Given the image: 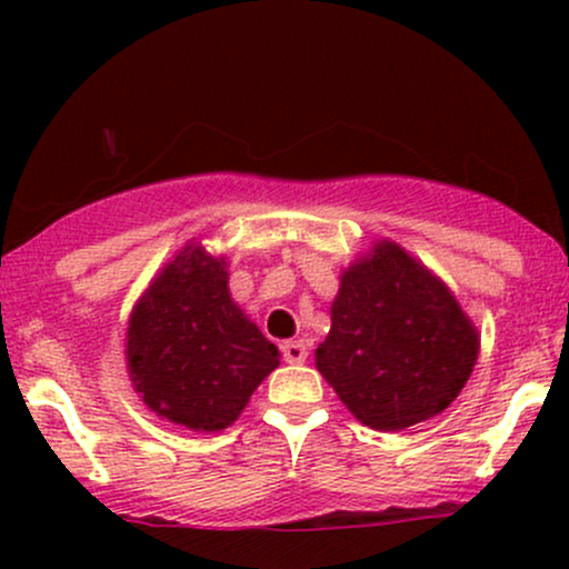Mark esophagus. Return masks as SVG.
<instances>
[{
    "label": "esophagus",
    "mask_w": 569,
    "mask_h": 569,
    "mask_svg": "<svg viewBox=\"0 0 569 569\" xmlns=\"http://www.w3.org/2000/svg\"><path fill=\"white\" fill-rule=\"evenodd\" d=\"M280 350H283L286 363H305L307 345L302 342V339H289V342L280 345Z\"/></svg>",
    "instance_id": "esophagus-1"
}]
</instances>
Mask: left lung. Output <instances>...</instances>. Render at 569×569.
<instances>
[{
  "label": "left lung",
  "mask_w": 569,
  "mask_h": 569,
  "mask_svg": "<svg viewBox=\"0 0 569 569\" xmlns=\"http://www.w3.org/2000/svg\"><path fill=\"white\" fill-rule=\"evenodd\" d=\"M479 331L452 291L393 240L342 272L316 367L363 426L403 430L466 388Z\"/></svg>",
  "instance_id": "left-lung-1"
}]
</instances>
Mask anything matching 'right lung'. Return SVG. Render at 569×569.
<instances>
[{
	"instance_id": "obj_1",
	"label": "right lung",
	"mask_w": 569,
	"mask_h": 569,
	"mask_svg": "<svg viewBox=\"0 0 569 569\" xmlns=\"http://www.w3.org/2000/svg\"><path fill=\"white\" fill-rule=\"evenodd\" d=\"M224 257L187 243L136 302L128 375L154 415L189 430H221L246 409L280 352L232 302Z\"/></svg>"
}]
</instances>
